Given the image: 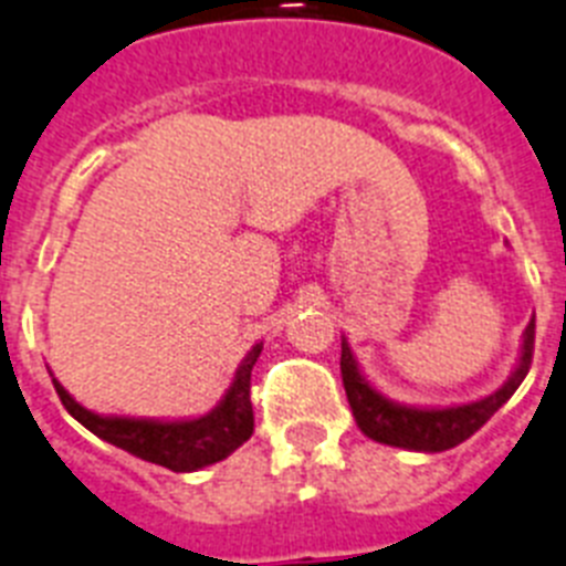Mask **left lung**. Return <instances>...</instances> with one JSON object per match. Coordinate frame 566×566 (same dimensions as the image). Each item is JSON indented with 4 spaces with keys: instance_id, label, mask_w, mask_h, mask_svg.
Returning <instances> with one entry per match:
<instances>
[{
    "instance_id": "1",
    "label": "left lung",
    "mask_w": 566,
    "mask_h": 566,
    "mask_svg": "<svg viewBox=\"0 0 566 566\" xmlns=\"http://www.w3.org/2000/svg\"><path fill=\"white\" fill-rule=\"evenodd\" d=\"M532 355H535V319L526 328L521 363H517L512 378L489 398L462 403V407H448V410H416V407L387 401L384 395H378L366 384L346 343H343V355H339V369H343V387H346L348 403H352V412H355V421L363 433L375 442L392 444V448L439 453V450L457 448L459 442L471 439L512 398L514 389L521 387L526 371H530Z\"/></svg>"
}]
</instances>
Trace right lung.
Here are the masks:
<instances>
[{"label": "right lung", "instance_id": "right-lung-1", "mask_svg": "<svg viewBox=\"0 0 566 566\" xmlns=\"http://www.w3.org/2000/svg\"><path fill=\"white\" fill-rule=\"evenodd\" d=\"M259 355L261 346H255L247 355V360L241 363L235 384L229 387L227 398L209 416L195 418V421L104 418L72 401V395L60 387L57 380H54V389H57L60 403L66 407L69 416H75L98 439L179 474V471H197V468H206L211 462H220L250 439L252 427H255L250 398V371Z\"/></svg>", "mask_w": 566, "mask_h": 566}]
</instances>
